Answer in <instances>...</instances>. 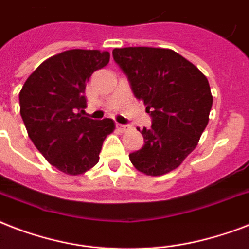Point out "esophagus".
Instances as JSON below:
<instances>
[{
    "instance_id": "34e87169",
    "label": "esophagus",
    "mask_w": 249,
    "mask_h": 249,
    "mask_svg": "<svg viewBox=\"0 0 249 249\" xmlns=\"http://www.w3.org/2000/svg\"><path fill=\"white\" fill-rule=\"evenodd\" d=\"M116 128L121 132H125V130H128L129 125H123V124H116Z\"/></svg>"
}]
</instances>
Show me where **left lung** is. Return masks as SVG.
Here are the masks:
<instances>
[{"instance_id":"8db88e82","label":"left lung","mask_w":249,"mask_h":249,"mask_svg":"<svg viewBox=\"0 0 249 249\" xmlns=\"http://www.w3.org/2000/svg\"><path fill=\"white\" fill-rule=\"evenodd\" d=\"M112 55L152 117L151 128H138L144 144L129 159L147 176L169 173L195 150L208 125L213 103L208 80L170 49L121 48Z\"/></svg>"}]
</instances>
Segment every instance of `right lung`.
I'll return each instance as SVG.
<instances>
[{"label": "right lung", "instance_id": "1", "mask_svg": "<svg viewBox=\"0 0 249 249\" xmlns=\"http://www.w3.org/2000/svg\"><path fill=\"white\" fill-rule=\"evenodd\" d=\"M109 53L73 49L49 58L29 76L19 93L28 137L53 166L70 176L85 173L99 161L111 119L83 116L86 83L107 66Z\"/></svg>", "mask_w": 249, "mask_h": 249}]
</instances>
